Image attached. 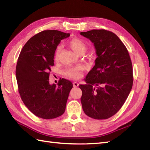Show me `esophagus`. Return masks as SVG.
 Instances as JSON below:
<instances>
[{
  "mask_svg": "<svg viewBox=\"0 0 150 150\" xmlns=\"http://www.w3.org/2000/svg\"><path fill=\"white\" fill-rule=\"evenodd\" d=\"M73 87H75V88L79 86V84H78V82H73Z\"/></svg>",
  "mask_w": 150,
  "mask_h": 150,
  "instance_id": "1",
  "label": "esophagus"
}]
</instances>
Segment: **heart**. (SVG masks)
Masks as SVG:
<instances>
[{"label":"heart","instance_id":"heart-1","mask_svg":"<svg viewBox=\"0 0 150 150\" xmlns=\"http://www.w3.org/2000/svg\"><path fill=\"white\" fill-rule=\"evenodd\" d=\"M68 46L74 51V52L78 54V55H82L87 48V45L83 40L79 39V38H73L68 41ZM62 50V46H58L57 47L55 52V59L58 60L60 57V53ZM82 68L81 66H76L69 67L66 68L64 74L66 77L72 79H78L82 76Z\"/></svg>","mask_w":150,"mask_h":150}]
</instances>
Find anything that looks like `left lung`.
<instances>
[{
    "mask_svg": "<svg viewBox=\"0 0 150 150\" xmlns=\"http://www.w3.org/2000/svg\"><path fill=\"white\" fill-rule=\"evenodd\" d=\"M80 34L94 44L97 55L86 77L87 84L79 85L82 109L93 119H107L122 108L132 90V60L126 46L111 31L92 30Z\"/></svg>",
    "mask_w": 150,
    "mask_h": 150,
    "instance_id": "left-lung-1",
    "label": "left lung"
}]
</instances>
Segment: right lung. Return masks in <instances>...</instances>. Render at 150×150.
<instances>
[{"label": "right lung", "mask_w": 150, "mask_h": 150, "mask_svg": "<svg viewBox=\"0 0 150 150\" xmlns=\"http://www.w3.org/2000/svg\"><path fill=\"white\" fill-rule=\"evenodd\" d=\"M70 36L58 30H44L28 40L22 49L16 66L21 99L35 115L52 119L64 113L71 82L59 80L58 86L49 83L50 71L60 40Z\"/></svg>", "instance_id": "1"}]
</instances>
